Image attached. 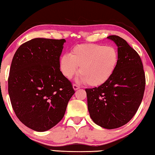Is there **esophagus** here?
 <instances>
[{
	"mask_svg": "<svg viewBox=\"0 0 155 155\" xmlns=\"http://www.w3.org/2000/svg\"><path fill=\"white\" fill-rule=\"evenodd\" d=\"M73 89H74V90H78V89L80 88V87L78 86V84H73Z\"/></svg>",
	"mask_w": 155,
	"mask_h": 155,
	"instance_id": "obj_1",
	"label": "esophagus"
}]
</instances>
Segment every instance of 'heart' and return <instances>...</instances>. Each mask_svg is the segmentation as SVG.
<instances>
[{"instance_id": "heart-1", "label": "heart", "mask_w": 155, "mask_h": 155, "mask_svg": "<svg viewBox=\"0 0 155 155\" xmlns=\"http://www.w3.org/2000/svg\"><path fill=\"white\" fill-rule=\"evenodd\" d=\"M119 54L112 46L97 44H83L72 48L71 54H64L60 59V68L68 79L79 73L82 81L91 87L103 85L115 73Z\"/></svg>"}]
</instances>
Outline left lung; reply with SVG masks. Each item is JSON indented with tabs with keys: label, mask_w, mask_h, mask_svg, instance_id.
<instances>
[{
	"label": "left lung",
	"mask_w": 155,
	"mask_h": 155,
	"mask_svg": "<svg viewBox=\"0 0 155 155\" xmlns=\"http://www.w3.org/2000/svg\"><path fill=\"white\" fill-rule=\"evenodd\" d=\"M118 46L119 61L109 81L98 87L85 89L90 117L98 126L114 129L130 121L143 100L145 75L141 58L126 40L107 37Z\"/></svg>",
	"instance_id": "8db88e82"
}]
</instances>
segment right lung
I'll list each match as a JSON object with an SVG mask.
<instances>
[{
	"mask_svg": "<svg viewBox=\"0 0 155 155\" xmlns=\"http://www.w3.org/2000/svg\"><path fill=\"white\" fill-rule=\"evenodd\" d=\"M64 39L35 38L22 44L12 58L8 93L19 120L34 130H48L64 116L75 93L60 70Z\"/></svg>",
	"mask_w": 155,
	"mask_h": 155,
	"instance_id": "obj_1",
	"label": "right lung"
}]
</instances>
